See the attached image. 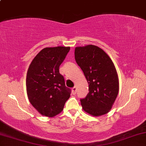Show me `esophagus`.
I'll return each mask as SVG.
<instances>
[{"label": "esophagus", "instance_id": "34e87169", "mask_svg": "<svg viewBox=\"0 0 146 146\" xmlns=\"http://www.w3.org/2000/svg\"><path fill=\"white\" fill-rule=\"evenodd\" d=\"M72 92H73V94H75L77 92V88L76 87H73V88H72Z\"/></svg>", "mask_w": 146, "mask_h": 146}]
</instances>
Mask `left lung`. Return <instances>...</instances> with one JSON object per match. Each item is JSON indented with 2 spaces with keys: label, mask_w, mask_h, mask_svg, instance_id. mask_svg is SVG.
<instances>
[{
  "label": "left lung",
  "mask_w": 146,
  "mask_h": 146,
  "mask_svg": "<svg viewBox=\"0 0 146 146\" xmlns=\"http://www.w3.org/2000/svg\"><path fill=\"white\" fill-rule=\"evenodd\" d=\"M75 58L89 86V93L80 100L82 108L93 116L108 113L119 91L118 76L111 59L101 48L93 45L75 47Z\"/></svg>",
  "instance_id": "left-lung-1"
}]
</instances>
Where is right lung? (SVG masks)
I'll list each match as a JSON object with an SVG mask.
<instances>
[{
    "instance_id": "1",
    "label": "right lung",
    "mask_w": 146,
    "mask_h": 146,
    "mask_svg": "<svg viewBox=\"0 0 146 146\" xmlns=\"http://www.w3.org/2000/svg\"><path fill=\"white\" fill-rule=\"evenodd\" d=\"M70 47H45L30 64L26 80L30 103L36 111L47 117H54L62 111L71 90L65 86L59 66Z\"/></svg>"
}]
</instances>
